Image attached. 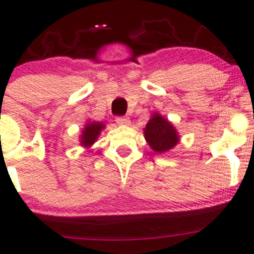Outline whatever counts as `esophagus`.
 <instances>
[{"label":"esophagus","mask_w":254,"mask_h":254,"mask_svg":"<svg viewBox=\"0 0 254 254\" xmlns=\"http://www.w3.org/2000/svg\"><path fill=\"white\" fill-rule=\"evenodd\" d=\"M115 122H117V124H119V125H129L130 124L129 117H117Z\"/></svg>","instance_id":"obj_1"}]
</instances>
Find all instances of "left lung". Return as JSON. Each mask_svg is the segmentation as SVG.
I'll return each instance as SVG.
<instances>
[{
  "instance_id": "obj_1",
  "label": "left lung",
  "mask_w": 254,
  "mask_h": 254,
  "mask_svg": "<svg viewBox=\"0 0 254 254\" xmlns=\"http://www.w3.org/2000/svg\"><path fill=\"white\" fill-rule=\"evenodd\" d=\"M143 134L150 147L158 153L167 152L179 141L175 127L158 113L152 114V118L143 129Z\"/></svg>"
}]
</instances>
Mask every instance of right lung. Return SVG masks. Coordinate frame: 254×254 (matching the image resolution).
Returning <instances> with one entry per match:
<instances>
[{
  "label": "right lung",
  "mask_w": 254,
  "mask_h": 254,
  "mask_svg": "<svg viewBox=\"0 0 254 254\" xmlns=\"http://www.w3.org/2000/svg\"><path fill=\"white\" fill-rule=\"evenodd\" d=\"M103 123L99 122H88L84 125V129L82 131L81 135V145L84 147H89L91 145H93L94 141L98 139L99 134H101L102 130L104 129Z\"/></svg>",
  "instance_id": "obj_1"
}]
</instances>
